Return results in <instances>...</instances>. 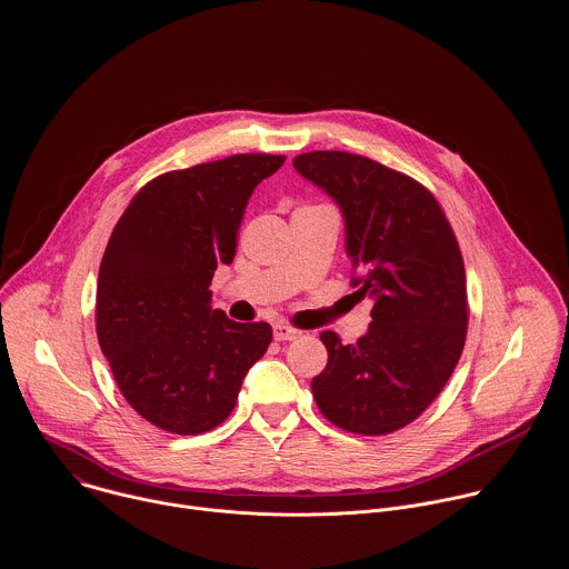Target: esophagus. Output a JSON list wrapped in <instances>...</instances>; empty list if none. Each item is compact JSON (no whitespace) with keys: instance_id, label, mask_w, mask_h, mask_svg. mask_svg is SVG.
Instances as JSON below:
<instances>
[{"instance_id":"34e87169","label":"esophagus","mask_w":569,"mask_h":569,"mask_svg":"<svg viewBox=\"0 0 569 569\" xmlns=\"http://www.w3.org/2000/svg\"><path fill=\"white\" fill-rule=\"evenodd\" d=\"M301 337V330L288 326V323H274V339L277 341H295Z\"/></svg>"}]
</instances>
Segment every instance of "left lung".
<instances>
[{
  "label": "left lung",
  "mask_w": 569,
  "mask_h": 569,
  "mask_svg": "<svg viewBox=\"0 0 569 569\" xmlns=\"http://www.w3.org/2000/svg\"><path fill=\"white\" fill-rule=\"evenodd\" d=\"M292 164L339 206L352 286L372 299V321L355 343L321 332L328 363L312 377V396L343 431H398L440 396L465 348L458 241L429 189L400 171L348 151H310Z\"/></svg>",
  "instance_id": "8db88e82"
}]
</instances>
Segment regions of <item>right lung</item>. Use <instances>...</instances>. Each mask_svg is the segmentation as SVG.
<instances>
[{"label": "right lung", "instance_id": "1", "mask_svg": "<svg viewBox=\"0 0 569 569\" xmlns=\"http://www.w3.org/2000/svg\"><path fill=\"white\" fill-rule=\"evenodd\" d=\"M283 160L237 153L162 173L113 228L98 274V341L124 400L158 429L219 427L272 341L270 323L212 308L210 283L237 254L254 187Z\"/></svg>", "mask_w": 569, "mask_h": 569}]
</instances>
